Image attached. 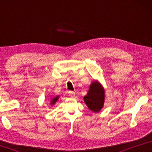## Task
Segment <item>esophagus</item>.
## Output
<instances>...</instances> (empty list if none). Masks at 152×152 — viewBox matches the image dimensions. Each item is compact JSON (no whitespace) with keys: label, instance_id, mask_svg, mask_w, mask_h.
Listing matches in <instances>:
<instances>
[{"label":"esophagus","instance_id":"34e87169","mask_svg":"<svg viewBox=\"0 0 152 152\" xmlns=\"http://www.w3.org/2000/svg\"><path fill=\"white\" fill-rule=\"evenodd\" d=\"M68 94L70 95V96L71 97H72V98L75 96V95H76L75 92H72V91H69V92H68Z\"/></svg>","mask_w":152,"mask_h":152}]
</instances>
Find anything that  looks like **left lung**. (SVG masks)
<instances>
[{"label": "left lung", "mask_w": 152, "mask_h": 152, "mask_svg": "<svg viewBox=\"0 0 152 152\" xmlns=\"http://www.w3.org/2000/svg\"><path fill=\"white\" fill-rule=\"evenodd\" d=\"M105 91L102 84L98 80H94L91 84L89 90L84 101L88 109L94 113H98L104 106Z\"/></svg>", "instance_id": "obj_1"}]
</instances>
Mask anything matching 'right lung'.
I'll use <instances>...</instances> for the list:
<instances>
[{
    "label": "right lung",
    "mask_w": 152,
    "mask_h": 152,
    "mask_svg": "<svg viewBox=\"0 0 152 152\" xmlns=\"http://www.w3.org/2000/svg\"><path fill=\"white\" fill-rule=\"evenodd\" d=\"M59 98H60V96H58H58L51 97L50 99V104L51 105H54L56 102L58 101Z\"/></svg>",
    "instance_id": "obj_1"
}]
</instances>
